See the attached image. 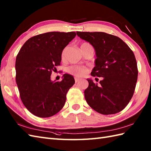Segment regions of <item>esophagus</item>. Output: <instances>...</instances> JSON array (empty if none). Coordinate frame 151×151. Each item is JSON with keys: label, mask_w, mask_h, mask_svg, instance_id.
Here are the masks:
<instances>
[{"label": "esophagus", "mask_w": 151, "mask_h": 151, "mask_svg": "<svg viewBox=\"0 0 151 151\" xmlns=\"http://www.w3.org/2000/svg\"><path fill=\"white\" fill-rule=\"evenodd\" d=\"M75 82H78V81H81V78H78L75 77Z\"/></svg>", "instance_id": "1"}]
</instances>
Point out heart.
I'll return each mask as SVG.
<instances>
[{
    "label": "heart",
    "mask_w": 151,
    "mask_h": 151,
    "mask_svg": "<svg viewBox=\"0 0 151 151\" xmlns=\"http://www.w3.org/2000/svg\"><path fill=\"white\" fill-rule=\"evenodd\" d=\"M89 45V44L88 43H83L81 45V47H85L86 45ZM65 50H63L62 53V58H63L64 56H65ZM67 72L76 76H82L88 72V70L86 68H84V67H80L78 65H73V66L69 67V68L67 69Z\"/></svg>",
    "instance_id": "1"
}]
</instances>
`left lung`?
I'll return each instance as SVG.
<instances>
[{
  "mask_svg": "<svg viewBox=\"0 0 151 151\" xmlns=\"http://www.w3.org/2000/svg\"><path fill=\"white\" fill-rule=\"evenodd\" d=\"M93 47L97 58L91 75L102 77L100 84L88 78L84 91L89 106L103 115L118 113L129 104L135 90L137 70L135 56L119 37L101 32H76Z\"/></svg>",
  "mask_w": 151,
  "mask_h": 151,
  "instance_id": "obj_1",
  "label": "left lung"
}]
</instances>
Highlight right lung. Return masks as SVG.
<instances>
[{"mask_svg": "<svg viewBox=\"0 0 151 151\" xmlns=\"http://www.w3.org/2000/svg\"><path fill=\"white\" fill-rule=\"evenodd\" d=\"M75 36L74 32L37 35L24 43L16 57L15 79L21 101L36 116H52L65 103L75 79L64 74L61 82L52 81L50 75L60 65L64 48Z\"/></svg>", "mask_w": 151, "mask_h": 151, "instance_id": "add662e5", "label": "right lung"}]
</instances>
